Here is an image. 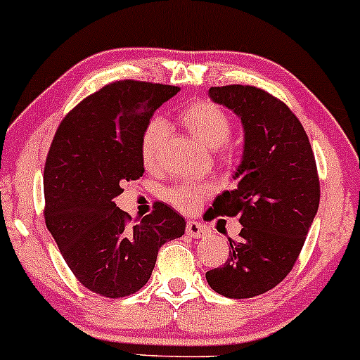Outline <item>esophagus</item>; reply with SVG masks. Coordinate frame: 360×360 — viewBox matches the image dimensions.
I'll return each mask as SVG.
<instances>
[{
    "mask_svg": "<svg viewBox=\"0 0 360 360\" xmlns=\"http://www.w3.org/2000/svg\"><path fill=\"white\" fill-rule=\"evenodd\" d=\"M207 228L205 226H202L200 223H197V221H188L187 223V234L192 238H204L207 236Z\"/></svg>",
    "mask_w": 360,
    "mask_h": 360,
    "instance_id": "34e87169",
    "label": "esophagus"
}]
</instances>
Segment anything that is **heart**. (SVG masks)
I'll list each match as a JSON object with an SVG mask.
<instances>
[{
	"label": "heart",
	"mask_w": 360,
	"mask_h": 360,
	"mask_svg": "<svg viewBox=\"0 0 360 360\" xmlns=\"http://www.w3.org/2000/svg\"><path fill=\"white\" fill-rule=\"evenodd\" d=\"M180 122L191 137L211 151H217L228 143L233 129L229 117L211 102H195L188 105L181 112ZM165 134H167V127L161 120L149 122L144 131L143 141H141V158L146 168H153L158 161ZM165 195L180 211L191 212L204 199L205 191L193 184H179L167 191Z\"/></svg>",
	"instance_id": "heart-1"
}]
</instances>
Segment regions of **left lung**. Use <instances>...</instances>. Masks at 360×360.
<instances>
[{"label": "left lung", "instance_id": "1", "mask_svg": "<svg viewBox=\"0 0 360 360\" xmlns=\"http://www.w3.org/2000/svg\"><path fill=\"white\" fill-rule=\"evenodd\" d=\"M207 93L243 127L236 187L214 199L209 217L238 216L243 228L229 240L226 264L205 278L216 292L245 300L276 288L294 267L318 212L320 181L308 136L285 103L241 84Z\"/></svg>", "mask_w": 360, "mask_h": 360}]
</instances>
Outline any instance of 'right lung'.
I'll return each mask as SVG.
<instances>
[{
  "instance_id": "obj_1",
  "label": "right lung",
  "mask_w": 360,
  "mask_h": 360,
  "mask_svg": "<svg viewBox=\"0 0 360 360\" xmlns=\"http://www.w3.org/2000/svg\"><path fill=\"white\" fill-rule=\"evenodd\" d=\"M168 84L117 82L84 98L60 122L44 169L46 226L68 267L100 296L134 294L151 277L161 245L185 233L167 204L127 226L115 204L124 181L144 173L141 141Z\"/></svg>"
}]
</instances>
